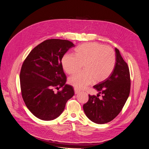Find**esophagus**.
<instances>
[{
    "label": "esophagus",
    "instance_id": "obj_1",
    "mask_svg": "<svg viewBox=\"0 0 149 149\" xmlns=\"http://www.w3.org/2000/svg\"><path fill=\"white\" fill-rule=\"evenodd\" d=\"M79 92H80V91H79L78 89H77V88H74V93H75V94H78Z\"/></svg>",
    "mask_w": 149,
    "mask_h": 149
}]
</instances>
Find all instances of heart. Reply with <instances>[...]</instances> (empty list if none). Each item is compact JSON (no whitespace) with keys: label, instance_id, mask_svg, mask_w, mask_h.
Instances as JSON below:
<instances>
[{"label":"heart","instance_id":"1","mask_svg":"<svg viewBox=\"0 0 149 149\" xmlns=\"http://www.w3.org/2000/svg\"><path fill=\"white\" fill-rule=\"evenodd\" d=\"M62 67L68 74L77 72L83 64V71L69 78V83L77 89L107 79L113 72L116 63L114 51L96 42L84 43L74 49V55L62 56Z\"/></svg>","mask_w":149,"mask_h":149}]
</instances>
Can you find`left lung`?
Returning <instances> with one entry per match:
<instances>
[{
  "instance_id": "8db88e82",
  "label": "left lung",
  "mask_w": 149,
  "mask_h": 149,
  "mask_svg": "<svg viewBox=\"0 0 149 149\" xmlns=\"http://www.w3.org/2000/svg\"><path fill=\"white\" fill-rule=\"evenodd\" d=\"M116 50V63L111 75L93 87L99 94H89L88 101L83 105L87 117L97 124H105L112 121L122 110L128 98L131 87L129 68L120 51ZM102 95V97L99 98Z\"/></svg>"
}]
</instances>
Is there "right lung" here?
<instances>
[{
  "mask_svg": "<svg viewBox=\"0 0 149 149\" xmlns=\"http://www.w3.org/2000/svg\"><path fill=\"white\" fill-rule=\"evenodd\" d=\"M74 47L68 40L47 39L35 47L24 61L20 72L21 94L29 110L40 120L57 118L74 94L73 87L65 84L61 63L62 56ZM62 86V91L54 92Z\"/></svg>",
  "mask_w": 149,
  "mask_h": 149,
  "instance_id": "obj_1",
  "label": "right lung"
}]
</instances>
